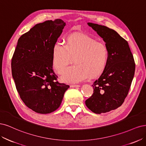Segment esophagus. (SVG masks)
<instances>
[{
	"label": "esophagus",
	"mask_w": 146,
	"mask_h": 146,
	"mask_svg": "<svg viewBox=\"0 0 146 146\" xmlns=\"http://www.w3.org/2000/svg\"><path fill=\"white\" fill-rule=\"evenodd\" d=\"M70 87H73V88H76V87H79L80 85H71L70 86Z\"/></svg>",
	"instance_id": "34e87169"
}]
</instances>
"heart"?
<instances>
[{
    "mask_svg": "<svg viewBox=\"0 0 146 146\" xmlns=\"http://www.w3.org/2000/svg\"><path fill=\"white\" fill-rule=\"evenodd\" d=\"M73 58L75 64L61 77L64 82L78 83L101 76L108 65L109 52L104 43L90 36L72 34L67 37L65 45L56 42L53 46L52 65L56 72L62 74Z\"/></svg>",
    "mask_w": 146,
    "mask_h": 146,
    "instance_id": "heart-1",
    "label": "heart"
}]
</instances>
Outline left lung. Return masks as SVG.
<instances>
[{"label":"left lung","instance_id":"obj_1","mask_svg":"<svg viewBox=\"0 0 146 146\" xmlns=\"http://www.w3.org/2000/svg\"><path fill=\"white\" fill-rule=\"evenodd\" d=\"M102 37L109 50V59L104 72L93 83V93L86 106L96 114L116 109L124 101L134 76L135 64L128 42L114 30L88 22Z\"/></svg>","mask_w":146,"mask_h":146}]
</instances>
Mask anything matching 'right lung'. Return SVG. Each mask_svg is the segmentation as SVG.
Returning a JSON list of instances; mask_svg holds the SVG:
<instances>
[{"instance_id": "1", "label": "right lung", "mask_w": 146, "mask_h": 146, "mask_svg": "<svg viewBox=\"0 0 146 146\" xmlns=\"http://www.w3.org/2000/svg\"><path fill=\"white\" fill-rule=\"evenodd\" d=\"M65 25L60 19L36 24L19 39L11 60L12 76L21 100L38 113L58 109L70 87L56 81L52 67L53 46Z\"/></svg>"}]
</instances>
